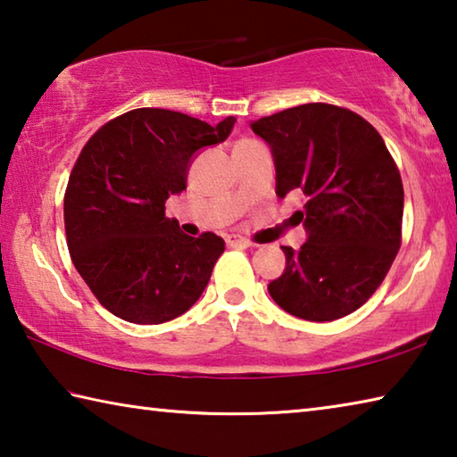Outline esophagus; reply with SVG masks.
Segmentation results:
<instances>
[{"label": "esophagus", "instance_id": "34e87169", "mask_svg": "<svg viewBox=\"0 0 457 457\" xmlns=\"http://www.w3.org/2000/svg\"><path fill=\"white\" fill-rule=\"evenodd\" d=\"M226 244H228V245H250V242H247L245 237L236 236V234L226 236Z\"/></svg>", "mask_w": 457, "mask_h": 457}]
</instances>
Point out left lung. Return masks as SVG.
<instances>
[{
	"mask_svg": "<svg viewBox=\"0 0 457 457\" xmlns=\"http://www.w3.org/2000/svg\"><path fill=\"white\" fill-rule=\"evenodd\" d=\"M270 145L276 193L300 189L308 239L282 245L286 270L268 284L286 312L343 319L385 280L401 245L403 183L377 129L349 108L308 103L252 122Z\"/></svg>",
	"mask_w": 457,
	"mask_h": 457,
	"instance_id": "1",
	"label": "left lung"
}]
</instances>
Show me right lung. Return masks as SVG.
<instances>
[{
	"mask_svg": "<svg viewBox=\"0 0 457 457\" xmlns=\"http://www.w3.org/2000/svg\"><path fill=\"white\" fill-rule=\"evenodd\" d=\"M218 127L167 108H135L100 127L64 193L76 270L108 312L135 324L173 320L197 303L226 250L220 236H185L165 201L187 187L195 151L226 141Z\"/></svg>",
	"mask_w": 457,
	"mask_h": 457,
	"instance_id": "1",
	"label": "right lung"
}]
</instances>
